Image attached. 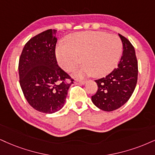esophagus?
<instances>
[{"label": "esophagus", "mask_w": 155, "mask_h": 155, "mask_svg": "<svg viewBox=\"0 0 155 155\" xmlns=\"http://www.w3.org/2000/svg\"><path fill=\"white\" fill-rule=\"evenodd\" d=\"M75 84H79V85H84L85 83V81H75L74 82Z\"/></svg>", "instance_id": "1"}]
</instances>
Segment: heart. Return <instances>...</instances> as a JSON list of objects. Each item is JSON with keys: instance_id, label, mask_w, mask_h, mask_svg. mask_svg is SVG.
I'll list each match as a JSON object with an SVG mask.
<instances>
[{"instance_id": "1", "label": "heart", "mask_w": 155, "mask_h": 155, "mask_svg": "<svg viewBox=\"0 0 155 155\" xmlns=\"http://www.w3.org/2000/svg\"><path fill=\"white\" fill-rule=\"evenodd\" d=\"M66 43L57 46V62L62 70L70 72L81 64L82 59L84 65L74 74L79 78L92 74L95 78L106 76L115 68L122 51L121 39L104 31L71 34Z\"/></svg>"}]
</instances>
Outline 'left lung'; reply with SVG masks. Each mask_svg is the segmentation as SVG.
<instances>
[{"mask_svg": "<svg viewBox=\"0 0 155 155\" xmlns=\"http://www.w3.org/2000/svg\"><path fill=\"white\" fill-rule=\"evenodd\" d=\"M123 53L118 67L105 78L96 80L98 91L91 97L93 104L104 111L118 109L129 101L136 87L138 63L133 45L118 34Z\"/></svg>", "mask_w": 155, "mask_h": 155, "instance_id": "obj_1", "label": "left lung"}]
</instances>
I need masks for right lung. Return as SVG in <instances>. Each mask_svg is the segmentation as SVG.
Returning a JSON list of instances; mask_svg holds the SVG:
<instances>
[{
	"instance_id": "obj_1",
	"label": "right lung",
	"mask_w": 155,
	"mask_h": 155,
	"mask_svg": "<svg viewBox=\"0 0 155 155\" xmlns=\"http://www.w3.org/2000/svg\"><path fill=\"white\" fill-rule=\"evenodd\" d=\"M57 30L49 29L24 46L18 63L20 85L26 101L38 111L53 114L64 106L73 80L57 64ZM66 79H71L68 84Z\"/></svg>"
}]
</instances>
